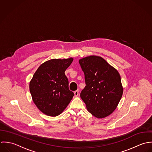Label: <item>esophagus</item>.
Segmentation results:
<instances>
[{
    "label": "esophagus",
    "instance_id": "obj_1",
    "mask_svg": "<svg viewBox=\"0 0 152 152\" xmlns=\"http://www.w3.org/2000/svg\"><path fill=\"white\" fill-rule=\"evenodd\" d=\"M74 94H75V96L76 97H77V96L79 95V90H77V91H75Z\"/></svg>",
    "mask_w": 152,
    "mask_h": 152
}]
</instances>
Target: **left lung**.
Segmentation results:
<instances>
[{
  "label": "left lung",
  "instance_id": "left-lung-1",
  "mask_svg": "<svg viewBox=\"0 0 152 152\" xmlns=\"http://www.w3.org/2000/svg\"><path fill=\"white\" fill-rule=\"evenodd\" d=\"M79 62L86 85L80 97L88 110L98 119L109 116L116 109L123 94L119 73L99 56H89Z\"/></svg>",
  "mask_w": 152,
  "mask_h": 152
}]
</instances>
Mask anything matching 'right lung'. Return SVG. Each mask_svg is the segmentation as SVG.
I'll return each mask as SVG.
<instances>
[{"label": "right lung", "mask_w": 152, "mask_h": 152, "mask_svg": "<svg viewBox=\"0 0 152 152\" xmlns=\"http://www.w3.org/2000/svg\"><path fill=\"white\" fill-rule=\"evenodd\" d=\"M73 58L53 59L43 63L29 83L32 100L45 115L57 116L66 108L74 93L69 89L64 72Z\"/></svg>", "instance_id": "obj_1"}]
</instances>
